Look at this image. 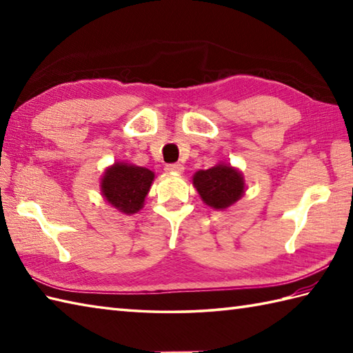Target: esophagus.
Wrapping results in <instances>:
<instances>
[{
  "mask_svg": "<svg viewBox=\"0 0 353 353\" xmlns=\"http://www.w3.org/2000/svg\"><path fill=\"white\" fill-rule=\"evenodd\" d=\"M165 170L170 171V172H182L183 165H181V163H168V165H165Z\"/></svg>",
  "mask_w": 353,
  "mask_h": 353,
  "instance_id": "34e87169",
  "label": "esophagus"
}]
</instances>
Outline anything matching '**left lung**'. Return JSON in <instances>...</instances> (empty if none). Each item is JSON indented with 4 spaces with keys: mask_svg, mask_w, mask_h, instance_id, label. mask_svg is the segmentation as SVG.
I'll return each instance as SVG.
<instances>
[{
    "mask_svg": "<svg viewBox=\"0 0 353 353\" xmlns=\"http://www.w3.org/2000/svg\"><path fill=\"white\" fill-rule=\"evenodd\" d=\"M192 181L205 203L215 209L230 206L244 192L241 172L230 165L220 163L209 170H200Z\"/></svg>",
    "mask_w": 353,
    "mask_h": 353,
    "instance_id": "left-lung-1",
    "label": "left lung"
}]
</instances>
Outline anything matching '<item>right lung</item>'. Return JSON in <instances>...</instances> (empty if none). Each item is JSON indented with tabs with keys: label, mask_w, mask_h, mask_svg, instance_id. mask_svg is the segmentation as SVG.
I'll return each mask as SVG.
<instances>
[{
	"label": "right lung",
	"mask_w": 353,
	"mask_h": 353,
	"mask_svg": "<svg viewBox=\"0 0 353 353\" xmlns=\"http://www.w3.org/2000/svg\"><path fill=\"white\" fill-rule=\"evenodd\" d=\"M154 179L153 171L137 165L115 163L106 170L101 181L103 196L124 214H134L144 205Z\"/></svg>",
	"instance_id": "right-lung-1"
}]
</instances>
